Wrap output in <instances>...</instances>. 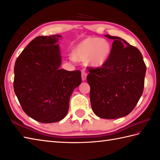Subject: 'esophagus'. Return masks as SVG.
Masks as SVG:
<instances>
[{"instance_id": "1", "label": "esophagus", "mask_w": 160, "mask_h": 160, "mask_svg": "<svg viewBox=\"0 0 160 160\" xmlns=\"http://www.w3.org/2000/svg\"><path fill=\"white\" fill-rule=\"evenodd\" d=\"M87 76V73H86L85 71H82V80H86Z\"/></svg>"}]
</instances>
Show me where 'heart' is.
Instances as JSON below:
<instances>
[{
  "label": "heart",
  "instance_id": "obj_1",
  "mask_svg": "<svg viewBox=\"0 0 160 160\" xmlns=\"http://www.w3.org/2000/svg\"><path fill=\"white\" fill-rule=\"evenodd\" d=\"M110 43L106 39L98 37H89L76 47L73 54L70 55L71 60L75 62L76 58L80 60H88L93 67H101L107 61L111 52Z\"/></svg>",
  "mask_w": 160,
  "mask_h": 160
}]
</instances>
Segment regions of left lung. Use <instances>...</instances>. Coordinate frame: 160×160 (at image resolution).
Segmentation results:
<instances>
[{"label":"left lung","mask_w":160,"mask_h":160,"mask_svg":"<svg viewBox=\"0 0 160 160\" xmlns=\"http://www.w3.org/2000/svg\"><path fill=\"white\" fill-rule=\"evenodd\" d=\"M113 39L111 52L101 67H88L93 112L98 117L114 119L132 112L142 96L146 66L138 48L118 37Z\"/></svg>","instance_id":"1"}]
</instances>
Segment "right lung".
I'll return each mask as SVG.
<instances>
[{"label":"right lung","instance_id":"obj_1","mask_svg":"<svg viewBox=\"0 0 160 160\" xmlns=\"http://www.w3.org/2000/svg\"><path fill=\"white\" fill-rule=\"evenodd\" d=\"M61 36H39L28 43L14 64V90L28 116L43 123L66 117L70 96L82 82L80 71L59 69Z\"/></svg>","mask_w":160,"mask_h":160}]
</instances>
